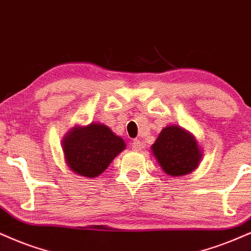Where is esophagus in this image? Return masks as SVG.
<instances>
[{
	"mask_svg": "<svg viewBox=\"0 0 251 251\" xmlns=\"http://www.w3.org/2000/svg\"><path fill=\"white\" fill-rule=\"evenodd\" d=\"M131 147H132V149H134V150L140 151L142 149H144V143L140 140H134V141H132V143H131Z\"/></svg>",
	"mask_w": 251,
	"mask_h": 251,
	"instance_id": "esophagus-1",
	"label": "esophagus"
}]
</instances>
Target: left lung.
Here are the masks:
<instances>
[{
  "instance_id": "left-lung-1",
  "label": "left lung",
  "mask_w": 251,
  "mask_h": 251,
  "mask_svg": "<svg viewBox=\"0 0 251 251\" xmlns=\"http://www.w3.org/2000/svg\"><path fill=\"white\" fill-rule=\"evenodd\" d=\"M151 149L164 172L172 177L193 171L202 156L196 138L176 126L163 129Z\"/></svg>"
}]
</instances>
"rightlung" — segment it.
I'll return each mask as SVG.
<instances>
[{"label": "right lung", "mask_w": 251, "mask_h": 251, "mask_svg": "<svg viewBox=\"0 0 251 251\" xmlns=\"http://www.w3.org/2000/svg\"><path fill=\"white\" fill-rule=\"evenodd\" d=\"M70 169L80 176L98 177L126 148L125 141L104 125L75 126L63 141Z\"/></svg>", "instance_id": "obj_1"}]
</instances>
